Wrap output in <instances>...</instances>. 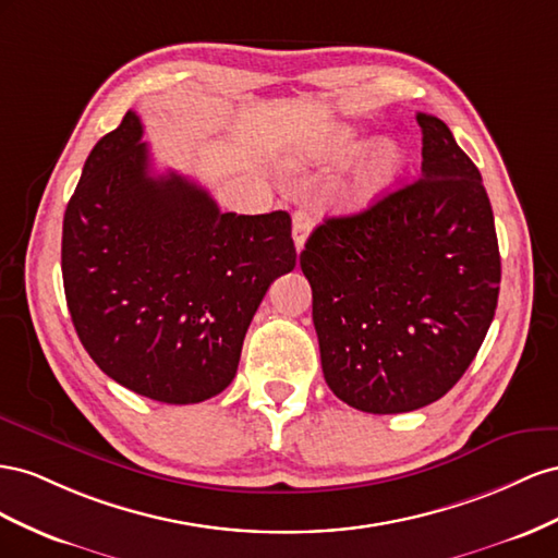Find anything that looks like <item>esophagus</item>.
Listing matches in <instances>:
<instances>
[{"instance_id": "esophagus-1", "label": "esophagus", "mask_w": 558, "mask_h": 558, "mask_svg": "<svg viewBox=\"0 0 558 558\" xmlns=\"http://www.w3.org/2000/svg\"><path fill=\"white\" fill-rule=\"evenodd\" d=\"M308 231H311V217L304 210H296L294 217H292V238H294L296 252L304 250Z\"/></svg>"}]
</instances>
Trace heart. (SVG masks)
I'll return each mask as SVG.
<instances>
[{"mask_svg": "<svg viewBox=\"0 0 558 558\" xmlns=\"http://www.w3.org/2000/svg\"><path fill=\"white\" fill-rule=\"evenodd\" d=\"M367 147V137L345 125H333L315 135L311 145L296 158L299 163H337L360 154ZM404 166V154L395 142H380L374 151L364 158V163L355 172L353 184L345 194L348 208H364L369 205L380 191H384Z\"/></svg>", "mask_w": 558, "mask_h": 558, "instance_id": "heart-1", "label": "heart"}]
</instances>
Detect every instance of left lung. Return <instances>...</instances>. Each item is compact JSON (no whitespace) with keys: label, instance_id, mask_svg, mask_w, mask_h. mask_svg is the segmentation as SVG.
Wrapping results in <instances>:
<instances>
[{"label":"left lung","instance_id":"8db88e82","mask_svg":"<svg viewBox=\"0 0 558 558\" xmlns=\"http://www.w3.org/2000/svg\"><path fill=\"white\" fill-rule=\"evenodd\" d=\"M421 178L367 210L329 217L299 264L331 392L367 413L437 402L493 323L500 252L482 174L449 125L418 111Z\"/></svg>","mask_w":558,"mask_h":558}]
</instances>
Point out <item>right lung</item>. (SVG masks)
<instances>
[{"instance_id": "add662e5", "label": "right lung", "mask_w": 558, "mask_h": 558, "mask_svg": "<svg viewBox=\"0 0 558 558\" xmlns=\"http://www.w3.org/2000/svg\"><path fill=\"white\" fill-rule=\"evenodd\" d=\"M131 109L88 154L62 219L78 341L117 384L166 404L225 390L266 290L296 264L292 219L221 213L178 172L154 174Z\"/></svg>"}]
</instances>
